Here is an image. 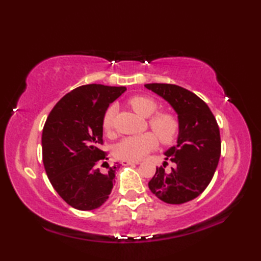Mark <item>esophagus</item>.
<instances>
[{
  "mask_svg": "<svg viewBox=\"0 0 261 261\" xmlns=\"http://www.w3.org/2000/svg\"><path fill=\"white\" fill-rule=\"evenodd\" d=\"M139 162H132V160H123L122 162V165L123 166H129V165H138Z\"/></svg>",
  "mask_w": 261,
  "mask_h": 261,
  "instance_id": "esophagus-1",
  "label": "esophagus"
}]
</instances>
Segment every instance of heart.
Returning a JSON list of instances; mask_svg holds the SVG:
<instances>
[{
  "label": "heart",
  "instance_id": "1",
  "mask_svg": "<svg viewBox=\"0 0 261 261\" xmlns=\"http://www.w3.org/2000/svg\"><path fill=\"white\" fill-rule=\"evenodd\" d=\"M130 107L134 109L138 114L143 118H149L152 114L156 113L158 110V103L150 96L137 95L129 99ZM116 108L114 105L105 111L102 120V125L105 132H111L114 125V116ZM153 132L159 137V139L165 145L173 142L179 132V120L173 113L159 112L149 120ZM152 132H146L139 136L126 137L122 139L115 147V156L120 159L132 160L137 162L146 156L147 153L153 150L158 145V140Z\"/></svg>",
  "mask_w": 261,
  "mask_h": 261
}]
</instances>
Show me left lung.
Wrapping results in <instances>:
<instances>
[{
  "label": "left lung",
  "mask_w": 261,
  "mask_h": 261,
  "mask_svg": "<svg viewBox=\"0 0 261 261\" xmlns=\"http://www.w3.org/2000/svg\"><path fill=\"white\" fill-rule=\"evenodd\" d=\"M166 99L178 115L177 145L165 152L167 162L156 169L148 182L150 191L163 202L182 204L196 198L212 180L221 156L218 122L207 104L191 91L174 84L145 85Z\"/></svg>",
  "instance_id": "obj_1"
}]
</instances>
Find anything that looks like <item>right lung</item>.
<instances>
[{"instance_id":"1","label":"right lung","mask_w":261,"mask_h":261,"mask_svg":"<svg viewBox=\"0 0 261 261\" xmlns=\"http://www.w3.org/2000/svg\"><path fill=\"white\" fill-rule=\"evenodd\" d=\"M124 86L88 84L75 88L49 113L42 130V162L53 187L71 207L91 211L107 202L115 171L105 162L102 120ZM108 165L104 172L98 165Z\"/></svg>"}]
</instances>
